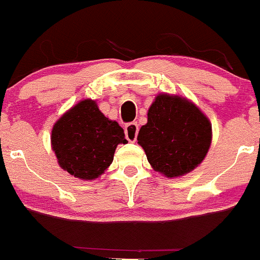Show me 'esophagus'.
I'll return each instance as SVG.
<instances>
[{
  "label": "esophagus",
  "instance_id": "34e87169",
  "mask_svg": "<svg viewBox=\"0 0 260 260\" xmlns=\"http://www.w3.org/2000/svg\"><path fill=\"white\" fill-rule=\"evenodd\" d=\"M138 132H139V126H138L137 122H130L125 126V135L126 139L128 142L134 143L137 140L138 137Z\"/></svg>",
  "mask_w": 260,
  "mask_h": 260
}]
</instances>
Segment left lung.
I'll return each mask as SVG.
<instances>
[{
    "label": "left lung",
    "instance_id": "1",
    "mask_svg": "<svg viewBox=\"0 0 260 260\" xmlns=\"http://www.w3.org/2000/svg\"><path fill=\"white\" fill-rule=\"evenodd\" d=\"M138 143L154 171L179 177L206 158L212 143V123L189 100L163 93L148 110V122L140 127Z\"/></svg>",
    "mask_w": 260,
    "mask_h": 260
}]
</instances>
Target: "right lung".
Here are the masks:
<instances>
[{
    "instance_id": "right-lung-1",
    "label": "right lung",
    "mask_w": 260,
    "mask_h": 260,
    "mask_svg": "<svg viewBox=\"0 0 260 260\" xmlns=\"http://www.w3.org/2000/svg\"><path fill=\"white\" fill-rule=\"evenodd\" d=\"M52 149L60 167L80 180H94L110 167L116 147L126 144L123 128L106 117L95 101L84 100L53 125Z\"/></svg>"
}]
</instances>
